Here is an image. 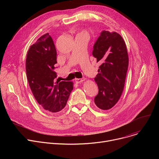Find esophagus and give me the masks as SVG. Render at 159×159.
I'll list each match as a JSON object with an SVG mask.
<instances>
[{
	"instance_id": "esophagus-1",
	"label": "esophagus",
	"mask_w": 159,
	"mask_h": 159,
	"mask_svg": "<svg viewBox=\"0 0 159 159\" xmlns=\"http://www.w3.org/2000/svg\"><path fill=\"white\" fill-rule=\"evenodd\" d=\"M85 80L84 78H82V79H75V82L77 83V84H79V83H81L82 82H84Z\"/></svg>"
}]
</instances>
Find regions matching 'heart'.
Masks as SVG:
<instances>
[{"instance_id": "1", "label": "heart", "mask_w": 159, "mask_h": 159, "mask_svg": "<svg viewBox=\"0 0 159 159\" xmlns=\"http://www.w3.org/2000/svg\"><path fill=\"white\" fill-rule=\"evenodd\" d=\"M79 34H85V35H88V33L86 32V31H81L80 33H79ZM78 34V35H79Z\"/></svg>"}]
</instances>
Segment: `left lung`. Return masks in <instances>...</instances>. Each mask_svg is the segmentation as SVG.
<instances>
[{"instance_id": "obj_1", "label": "left lung", "mask_w": 159, "mask_h": 159, "mask_svg": "<svg viewBox=\"0 0 159 159\" xmlns=\"http://www.w3.org/2000/svg\"><path fill=\"white\" fill-rule=\"evenodd\" d=\"M92 54L97 62L101 64L95 78L98 88L95 104L101 110H110L118 102L124 89L129 62L126 45L118 33L102 31Z\"/></svg>"}]
</instances>
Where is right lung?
<instances>
[{
	"label": "right lung",
	"mask_w": 159,
	"mask_h": 159,
	"mask_svg": "<svg viewBox=\"0 0 159 159\" xmlns=\"http://www.w3.org/2000/svg\"><path fill=\"white\" fill-rule=\"evenodd\" d=\"M57 51L48 33L41 36L28 50L26 70L31 90L44 110L57 113L66 106L73 89L72 82L56 81Z\"/></svg>",
	"instance_id": "1"
}]
</instances>
